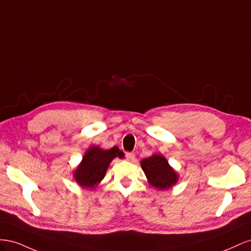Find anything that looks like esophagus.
<instances>
[{"label": "esophagus", "mask_w": 251, "mask_h": 251, "mask_svg": "<svg viewBox=\"0 0 251 251\" xmlns=\"http://www.w3.org/2000/svg\"><path fill=\"white\" fill-rule=\"evenodd\" d=\"M135 159V154L133 152H126V160L129 162H133Z\"/></svg>", "instance_id": "esophagus-1"}]
</instances>
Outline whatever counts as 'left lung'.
Returning a JSON list of instances; mask_svg holds the SVG:
<instances>
[{
  "label": "left lung",
  "instance_id": "obj_1",
  "mask_svg": "<svg viewBox=\"0 0 251 251\" xmlns=\"http://www.w3.org/2000/svg\"><path fill=\"white\" fill-rule=\"evenodd\" d=\"M141 166L149 184L157 189H168L177 182L176 173L161 154H153L142 160Z\"/></svg>",
  "mask_w": 251,
  "mask_h": 251
}]
</instances>
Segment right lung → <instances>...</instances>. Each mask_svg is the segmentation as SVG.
<instances>
[{"label": "right lung", "instance_id": "1", "mask_svg": "<svg viewBox=\"0 0 251 251\" xmlns=\"http://www.w3.org/2000/svg\"><path fill=\"white\" fill-rule=\"evenodd\" d=\"M117 156L124 157V152L117 146L108 150L98 146L90 147L74 173L75 180L82 187L95 188L104 178L110 162Z\"/></svg>", "mask_w": 251, "mask_h": 251}]
</instances>
